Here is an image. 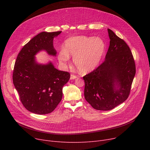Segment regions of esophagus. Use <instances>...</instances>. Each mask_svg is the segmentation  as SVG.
I'll use <instances>...</instances> for the list:
<instances>
[{
	"instance_id": "obj_1",
	"label": "esophagus",
	"mask_w": 150,
	"mask_h": 150,
	"mask_svg": "<svg viewBox=\"0 0 150 150\" xmlns=\"http://www.w3.org/2000/svg\"><path fill=\"white\" fill-rule=\"evenodd\" d=\"M77 78V76L75 75H73L72 74L70 75V80H74V79H75V78Z\"/></svg>"
}]
</instances>
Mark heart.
Segmentation results:
<instances>
[{"instance_id": "b5f03b06", "label": "heart", "mask_w": 150, "mask_h": 150, "mask_svg": "<svg viewBox=\"0 0 150 150\" xmlns=\"http://www.w3.org/2000/svg\"><path fill=\"white\" fill-rule=\"evenodd\" d=\"M106 45L101 38L84 36L70 38L65 42V49L61 50L58 59L62 64L72 56L76 67L80 72L86 74L95 70L100 64L106 52Z\"/></svg>"}]
</instances>
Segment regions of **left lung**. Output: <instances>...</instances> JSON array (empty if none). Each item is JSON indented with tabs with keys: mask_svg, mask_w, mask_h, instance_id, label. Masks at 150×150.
Masks as SVG:
<instances>
[{
	"mask_svg": "<svg viewBox=\"0 0 150 150\" xmlns=\"http://www.w3.org/2000/svg\"><path fill=\"white\" fill-rule=\"evenodd\" d=\"M108 31L110 43L105 61L83 76L84 98L100 111L112 109L128 98L136 74L129 46L111 30Z\"/></svg>",
	"mask_w": 150,
	"mask_h": 150,
	"instance_id": "left-lung-1",
	"label": "left lung"
}]
</instances>
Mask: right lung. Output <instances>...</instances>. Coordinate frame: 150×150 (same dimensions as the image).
I'll return each mask as SVG.
<instances>
[{"instance_id":"1","label":"right lung","mask_w":150,"mask_h":150,"mask_svg":"<svg viewBox=\"0 0 150 150\" xmlns=\"http://www.w3.org/2000/svg\"><path fill=\"white\" fill-rule=\"evenodd\" d=\"M61 33H39L23 47L16 60L13 84L22 105L31 112L42 115L53 111L62 99V87L70 79L69 72L54 68L51 62L39 64L35 57L41 50L56 56L53 38Z\"/></svg>"}]
</instances>
